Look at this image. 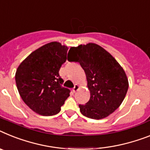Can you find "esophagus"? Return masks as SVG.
Segmentation results:
<instances>
[{
  "label": "esophagus",
  "instance_id": "34e87169",
  "mask_svg": "<svg viewBox=\"0 0 150 150\" xmlns=\"http://www.w3.org/2000/svg\"><path fill=\"white\" fill-rule=\"evenodd\" d=\"M79 88H80V86H79V85H77V84H75L74 88H73V91H74V92H76Z\"/></svg>",
  "mask_w": 150,
  "mask_h": 150
}]
</instances>
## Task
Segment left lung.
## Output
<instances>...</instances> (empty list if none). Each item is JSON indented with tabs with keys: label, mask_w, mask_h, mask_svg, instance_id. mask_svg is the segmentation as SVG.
<instances>
[{
	"label": "left lung",
	"mask_w": 150,
	"mask_h": 150,
	"mask_svg": "<svg viewBox=\"0 0 150 150\" xmlns=\"http://www.w3.org/2000/svg\"><path fill=\"white\" fill-rule=\"evenodd\" d=\"M69 52L68 59L80 63L90 91V100L79 104L80 111L94 120L107 117L120 107L127 92L129 82L124 69L98 44L79 45L70 48Z\"/></svg>",
	"instance_id": "8db88e82"
}]
</instances>
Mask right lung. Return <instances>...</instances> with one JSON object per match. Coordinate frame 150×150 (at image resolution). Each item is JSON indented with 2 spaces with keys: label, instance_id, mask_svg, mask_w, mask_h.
I'll use <instances>...</instances> for the list:
<instances>
[{
  "label": "right lung",
  "instance_id": "1",
  "mask_svg": "<svg viewBox=\"0 0 150 150\" xmlns=\"http://www.w3.org/2000/svg\"><path fill=\"white\" fill-rule=\"evenodd\" d=\"M68 46L51 42L29 55L15 74L17 90L32 110L42 116H52L61 110L70 91L61 86L59 71L67 59Z\"/></svg>",
  "mask_w": 150,
  "mask_h": 150
}]
</instances>
